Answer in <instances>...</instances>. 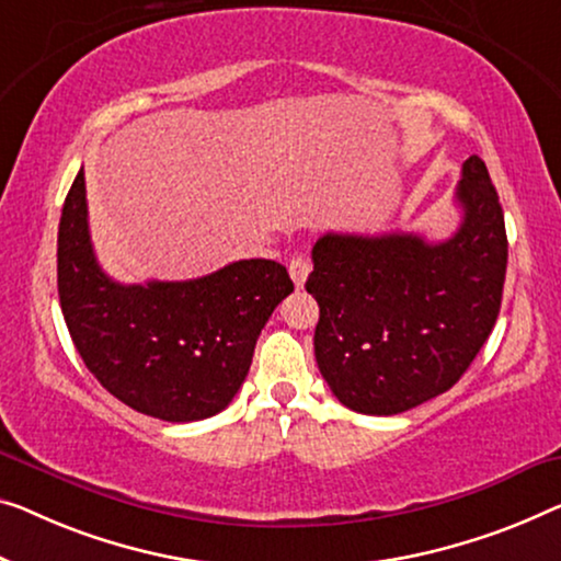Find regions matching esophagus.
<instances>
[{
	"label": "esophagus",
	"mask_w": 561,
	"mask_h": 561,
	"mask_svg": "<svg viewBox=\"0 0 561 561\" xmlns=\"http://www.w3.org/2000/svg\"><path fill=\"white\" fill-rule=\"evenodd\" d=\"M309 272H312V262H309V259H307L305 254H297V256L289 262V277H291V282H295L297 289L305 287Z\"/></svg>",
	"instance_id": "1"
}]
</instances>
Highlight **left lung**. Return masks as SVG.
Listing matches in <instances>:
<instances>
[{
  "label": "left lung",
  "mask_w": 561,
  "mask_h": 561,
  "mask_svg": "<svg viewBox=\"0 0 561 561\" xmlns=\"http://www.w3.org/2000/svg\"><path fill=\"white\" fill-rule=\"evenodd\" d=\"M461 227L417 233H324L307 291L320 305L314 357L342 405L396 415L454 388L494 330L508 241L486 163L471 156L456 188Z\"/></svg>",
  "instance_id": "left-lung-1"
}]
</instances>
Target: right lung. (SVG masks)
<instances>
[{"instance_id": "add662e5", "label": "right lung", "mask_w": 561, "mask_h": 561, "mask_svg": "<svg viewBox=\"0 0 561 561\" xmlns=\"http://www.w3.org/2000/svg\"><path fill=\"white\" fill-rule=\"evenodd\" d=\"M291 289L272 259H241L188 282L111 279L90 241L85 173L75 175L57 231L60 307L82 363L133 411L169 423L221 413Z\"/></svg>"}]
</instances>
